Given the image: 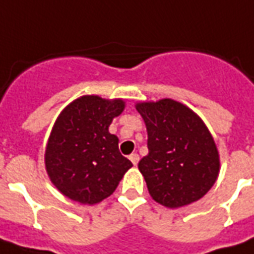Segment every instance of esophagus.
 Here are the masks:
<instances>
[{
  "label": "esophagus",
  "instance_id": "esophagus-1",
  "mask_svg": "<svg viewBox=\"0 0 254 254\" xmlns=\"http://www.w3.org/2000/svg\"><path fill=\"white\" fill-rule=\"evenodd\" d=\"M129 160H130L131 164L135 166L137 164H138V161H140V156H138L137 153H131L130 156H129Z\"/></svg>",
  "mask_w": 254,
  "mask_h": 254
}]
</instances>
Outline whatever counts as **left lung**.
Here are the masks:
<instances>
[{"label": "left lung", "mask_w": 254, "mask_h": 254, "mask_svg": "<svg viewBox=\"0 0 254 254\" xmlns=\"http://www.w3.org/2000/svg\"><path fill=\"white\" fill-rule=\"evenodd\" d=\"M135 109L148 130V156L138 169L156 202L181 208L204 197L217 180L220 157L210 131L193 110L164 98Z\"/></svg>", "instance_id": "left-lung-1"}]
</instances>
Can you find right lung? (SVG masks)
I'll return each instance as SVG.
<instances>
[{
	"label": "right lung",
	"mask_w": 254,
	"mask_h": 254,
	"mask_svg": "<svg viewBox=\"0 0 254 254\" xmlns=\"http://www.w3.org/2000/svg\"><path fill=\"white\" fill-rule=\"evenodd\" d=\"M123 100L82 96L58 116L45 150L50 181L64 196L81 204L109 197L131 164L119 150L109 125L123 113Z\"/></svg>",
	"instance_id": "1"
}]
</instances>
